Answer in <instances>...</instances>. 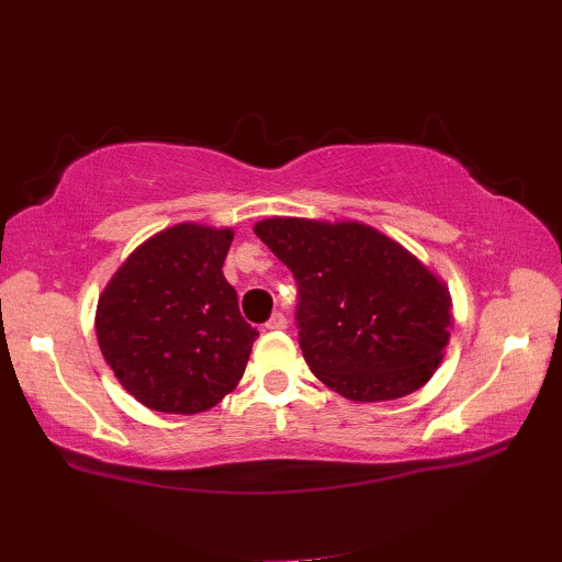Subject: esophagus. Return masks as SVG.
Returning a JSON list of instances; mask_svg holds the SVG:
<instances>
[{"instance_id":"1","label":"esophagus","mask_w":562,"mask_h":562,"mask_svg":"<svg viewBox=\"0 0 562 562\" xmlns=\"http://www.w3.org/2000/svg\"><path fill=\"white\" fill-rule=\"evenodd\" d=\"M285 327H289V321H285V315H283V313H273V315L269 317V323H267V330L281 333V330H285Z\"/></svg>"}]
</instances>
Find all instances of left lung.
<instances>
[{"instance_id":"left-lung-1","label":"left lung","mask_w":562,"mask_h":562,"mask_svg":"<svg viewBox=\"0 0 562 562\" xmlns=\"http://www.w3.org/2000/svg\"><path fill=\"white\" fill-rule=\"evenodd\" d=\"M257 237L299 281V345L337 394L374 404L436 374L452 330L448 285L364 222L269 217Z\"/></svg>"}]
</instances>
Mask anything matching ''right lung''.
I'll list each match as a JSON object with an SVG mask.
<instances>
[{
	"instance_id": "obj_1",
	"label": "right lung",
	"mask_w": 562,
	"mask_h": 562,
	"mask_svg": "<svg viewBox=\"0 0 562 562\" xmlns=\"http://www.w3.org/2000/svg\"><path fill=\"white\" fill-rule=\"evenodd\" d=\"M232 239L229 227L181 222L136 247L100 293L102 357L146 408L210 411L245 374L259 333L222 273Z\"/></svg>"
}]
</instances>
